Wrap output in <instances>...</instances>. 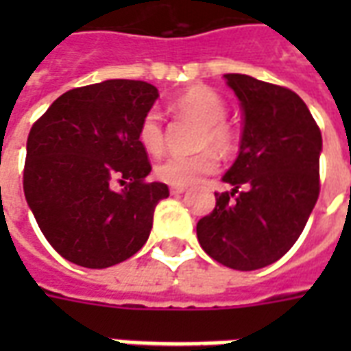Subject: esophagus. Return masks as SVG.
<instances>
[{
  "label": "esophagus",
  "instance_id": "1",
  "mask_svg": "<svg viewBox=\"0 0 351 351\" xmlns=\"http://www.w3.org/2000/svg\"><path fill=\"white\" fill-rule=\"evenodd\" d=\"M169 190H171V193H173V195H178V193H184V191L188 190V188H186V186H171Z\"/></svg>",
  "mask_w": 351,
  "mask_h": 351
}]
</instances>
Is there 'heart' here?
<instances>
[{"label": "heart", "mask_w": 351, "mask_h": 351, "mask_svg": "<svg viewBox=\"0 0 351 351\" xmlns=\"http://www.w3.org/2000/svg\"><path fill=\"white\" fill-rule=\"evenodd\" d=\"M171 108L182 118H190L199 123L195 133V148L199 152L190 156H171L156 165V176L169 186H190L199 178L210 175L218 169V156L210 149L214 145L218 152H231L237 145V131L226 120L228 103L214 88L195 84L184 90ZM137 138L141 146L152 156H160L165 148V128L161 114L150 108L138 123Z\"/></svg>", "instance_id": "1"}]
</instances>
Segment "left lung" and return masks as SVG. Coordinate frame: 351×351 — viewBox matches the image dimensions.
<instances>
[{
	"label": "left lung",
	"instance_id": "1",
	"mask_svg": "<svg viewBox=\"0 0 351 351\" xmlns=\"http://www.w3.org/2000/svg\"><path fill=\"white\" fill-rule=\"evenodd\" d=\"M241 99L244 131L239 158L197 221L201 248L235 271L278 261L301 237L319 195L322 131L289 88L248 75H223Z\"/></svg>",
	"mask_w": 351,
	"mask_h": 351
}]
</instances>
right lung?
I'll use <instances>...</instances> for the list:
<instances>
[{
    "instance_id": "right-lung-1",
    "label": "right lung",
    "mask_w": 351,
    "mask_h": 351,
    "mask_svg": "<svg viewBox=\"0 0 351 351\" xmlns=\"http://www.w3.org/2000/svg\"><path fill=\"white\" fill-rule=\"evenodd\" d=\"M156 99L158 90L145 80H105L65 92L32 125L24 195L67 261L105 269L148 241L154 208L169 197L165 184L146 180L152 165L137 138Z\"/></svg>"
}]
</instances>
